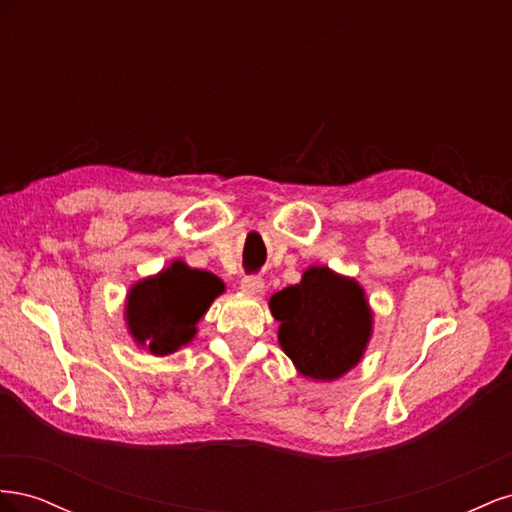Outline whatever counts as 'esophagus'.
<instances>
[{
	"label": "esophagus",
	"mask_w": 512,
	"mask_h": 512,
	"mask_svg": "<svg viewBox=\"0 0 512 512\" xmlns=\"http://www.w3.org/2000/svg\"><path fill=\"white\" fill-rule=\"evenodd\" d=\"M265 288V280L260 275H245L241 280V290L247 294H260Z\"/></svg>",
	"instance_id": "34e87169"
}]
</instances>
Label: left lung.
I'll return each instance as SVG.
<instances>
[{"mask_svg": "<svg viewBox=\"0 0 512 512\" xmlns=\"http://www.w3.org/2000/svg\"><path fill=\"white\" fill-rule=\"evenodd\" d=\"M269 307L280 322V344L303 376L335 380L359 363L371 312L356 282L312 267L301 284L275 292Z\"/></svg>", "mask_w": 512, "mask_h": 512, "instance_id": "obj_1", "label": "left lung"}]
</instances>
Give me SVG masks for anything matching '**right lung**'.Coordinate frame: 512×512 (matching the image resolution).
I'll return each mask as SVG.
<instances>
[{
    "label": "right lung",
    "instance_id": "1",
    "mask_svg": "<svg viewBox=\"0 0 512 512\" xmlns=\"http://www.w3.org/2000/svg\"><path fill=\"white\" fill-rule=\"evenodd\" d=\"M224 290L218 277L173 262L156 277L138 282L126 305L128 327L153 354H170L188 344L211 301Z\"/></svg>",
    "mask_w": 512,
    "mask_h": 512
}]
</instances>
